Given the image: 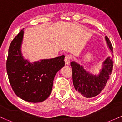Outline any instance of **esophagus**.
Listing matches in <instances>:
<instances>
[{
  "label": "esophagus",
  "instance_id": "esophagus-1",
  "mask_svg": "<svg viewBox=\"0 0 122 122\" xmlns=\"http://www.w3.org/2000/svg\"><path fill=\"white\" fill-rule=\"evenodd\" d=\"M71 59H72V57L71 56H70L69 55H66L65 57V62L66 65H69L70 61H71Z\"/></svg>",
  "mask_w": 122,
  "mask_h": 122
}]
</instances>
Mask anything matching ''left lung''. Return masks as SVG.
I'll use <instances>...</instances> for the list:
<instances>
[{
  "label": "left lung",
  "mask_w": 122,
  "mask_h": 122,
  "mask_svg": "<svg viewBox=\"0 0 122 122\" xmlns=\"http://www.w3.org/2000/svg\"><path fill=\"white\" fill-rule=\"evenodd\" d=\"M106 40L109 48L112 52V46L110 41L107 37H106ZM113 58L114 57L111 56L106 60L103 62L104 66L98 76L89 74L82 66L76 62L71 63L72 68L73 83L78 96L82 97H93L104 89L112 71Z\"/></svg>",
  "instance_id": "8db88e82"
}]
</instances>
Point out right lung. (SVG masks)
<instances>
[{"label":"right lung","mask_w":122,"mask_h":122,"mask_svg":"<svg viewBox=\"0 0 122 122\" xmlns=\"http://www.w3.org/2000/svg\"><path fill=\"white\" fill-rule=\"evenodd\" d=\"M23 36L22 30L10 45L6 62L8 80L18 97L31 103L42 102L51 93L56 74L65 66V56L30 63L20 51Z\"/></svg>","instance_id":"add662e5"}]
</instances>
